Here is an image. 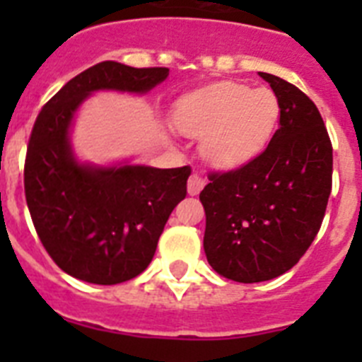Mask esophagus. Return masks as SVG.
<instances>
[{"mask_svg":"<svg viewBox=\"0 0 362 362\" xmlns=\"http://www.w3.org/2000/svg\"><path fill=\"white\" fill-rule=\"evenodd\" d=\"M204 187V177L199 174H192L190 177H188V185H187V190L190 196H197L201 190H203Z\"/></svg>","mask_w":362,"mask_h":362,"instance_id":"obj_1","label":"esophagus"}]
</instances>
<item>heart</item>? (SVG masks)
<instances>
[{"mask_svg": "<svg viewBox=\"0 0 362 362\" xmlns=\"http://www.w3.org/2000/svg\"><path fill=\"white\" fill-rule=\"evenodd\" d=\"M279 99L270 88L221 81L183 95L174 127L201 137V156L217 168H238L263 152L279 121Z\"/></svg>", "mask_w": 362, "mask_h": 362, "instance_id": "1", "label": "heart"}]
</instances>
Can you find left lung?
Masks as SVG:
<instances>
[{"label":"left lung","mask_w":362,"mask_h":362,"mask_svg":"<svg viewBox=\"0 0 362 362\" xmlns=\"http://www.w3.org/2000/svg\"><path fill=\"white\" fill-rule=\"evenodd\" d=\"M279 99V129L238 170L210 174L199 199L204 254L226 279L261 283L297 264L321 228L332 192V143L312 99L259 72Z\"/></svg>","instance_id":"8db88e82"}]
</instances>
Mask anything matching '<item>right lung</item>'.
Listing matches in <instances>:
<instances>
[{"mask_svg": "<svg viewBox=\"0 0 362 362\" xmlns=\"http://www.w3.org/2000/svg\"><path fill=\"white\" fill-rule=\"evenodd\" d=\"M168 69L103 62L70 79L41 108L25 159V196L32 223L54 263L76 279L117 284L150 264L159 235L187 196L190 166L92 165L76 158L70 129L98 90L146 94Z\"/></svg>", "mask_w": 362, "mask_h": 362, "instance_id": "add662e5", "label": "right lung"}]
</instances>
